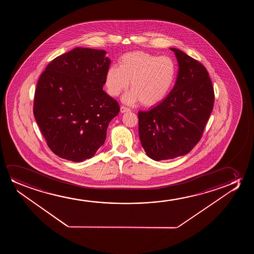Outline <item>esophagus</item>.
I'll use <instances>...</instances> for the list:
<instances>
[{"label": "esophagus", "instance_id": "esophagus-1", "mask_svg": "<svg viewBox=\"0 0 254 254\" xmlns=\"http://www.w3.org/2000/svg\"><path fill=\"white\" fill-rule=\"evenodd\" d=\"M127 112H130V109H129V108H126L124 106L121 107V113H122V114H124V113H127Z\"/></svg>", "mask_w": 254, "mask_h": 254}]
</instances>
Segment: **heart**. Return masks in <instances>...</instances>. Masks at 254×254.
Here are the masks:
<instances>
[{
  "label": "heart",
  "mask_w": 254,
  "mask_h": 254,
  "mask_svg": "<svg viewBox=\"0 0 254 254\" xmlns=\"http://www.w3.org/2000/svg\"><path fill=\"white\" fill-rule=\"evenodd\" d=\"M176 66L167 56H154L143 51L127 53L119 60V66L108 67L105 85L108 94L118 96L129 86L132 90L122 101L132 105L140 101L144 106L156 105L166 97L174 84Z\"/></svg>",
  "instance_id": "heart-1"
}]
</instances>
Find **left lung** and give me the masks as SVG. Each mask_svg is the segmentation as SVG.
<instances>
[{"label":"left lung","mask_w":254,"mask_h":254,"mask_svg":"<svg viewBox=\"0 0 254 254\" xmlns=\"http://www.w3.org/2000/svg\"><path fill=\"white\" fill-rule=\"evenodd\" d=\"M170 49L179 64L174 88L159 104L138 114L141 146L156 161L182 156L196 146L214 101L205 66L180 49Z\"/></svg>","instance_id":"left-lung-1"}]
</instances>
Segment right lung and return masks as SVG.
Instances as JSON below:
<instances>
[{
  "instance_id": "obj_1",
  "label": "right lung",
  "mask_w": 254,
  "mask_h": 254,
  "mask_svg": "<svg viewBox=\"0 0 254 254\" xmlns=\"http://www.w3.org/2000/svg\"><path fill=\"white\" fill-rule=\"evenodd\" d=\"M99 49L75 48L56 57L39 78L34 115L53 153L73 162L94 156L120 112L104 90L111 61Z\"/></svg>"
}]
</instances>
